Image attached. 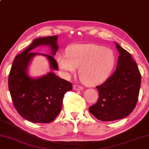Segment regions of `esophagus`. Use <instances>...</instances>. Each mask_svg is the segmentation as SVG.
<instances>
[{"mask_svg":"<svg viewBox=\"0 0 149 149\" xmlns=\"http://www.w3.org/2000/svg\"><path fill=\"white\" fill-rule=\"evenodd\" d=\"M73 89L74 91H82L83 90V87L78 85H73Z\"/></svg>","mask_w":149,"mask_h":149,"instance_id":"1","label":"esophagus"}]
</instances>
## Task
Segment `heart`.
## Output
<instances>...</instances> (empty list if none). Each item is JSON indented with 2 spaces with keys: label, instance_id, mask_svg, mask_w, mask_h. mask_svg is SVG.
<instances>
[{
  "label": "heart",
  "instance_id": "obj_1",
  "mask_svg": "<svg viewBox=\"0 0 149 149\" xmlns=\"http://www.w3.org/2000/svg\"><path fill=\"white\" fill-rule=\"evenodd\" d=\"M58 64L64 76L69 77L79 68L81 79L85 85L102 83L109 77L116 63L111 49L93 44H74L67 49V54L60 55Z\"/></svg>",
  "mask_w": 149,
  "mask_h": 149
}]
</instances>
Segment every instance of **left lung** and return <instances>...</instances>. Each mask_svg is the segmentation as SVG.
I'll use <instances>...</instances> for the list:
<instances>
[{
	"instance_id": "8db88e82",
	"label": "left lung",
	"mask_w": 149,
	"mask_h": 149,
	"mask_svg": "<svg viewBox=\"0 0 149 149\" xmlns=\"http://www.w3.org/2000/svg\"><path fill=\"white\" fill-rule=\"evenodd\" d=\"M120 54L116 70L102 85L96 87L97 102L90 106L89 112L103 122L126 118L136 105L141 75L130 54L115 42Z\"/></svg>"
}]
</instances>
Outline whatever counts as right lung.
Wrapping results in <instances>:
<instances>
[{
  "label": "right lung",
  "mask_w": 149,
  "mask_h": 149,
  "mask_svg": "<svg viewBox=\"0 0 149 149\" xmlns=\"http://www.w3.org/2000/svg\"><path fill=\"white\" fill-rule=\"evenodd\" d=\"M57 39L58 36L36 38L22 53L16 56L13 62L8 76L10 96L19 115L29 122L53 121L61 111L64 94L72 89V84L52 72L58 70L53 56L59 48ZM40 45L48 46L53 56L31 52L32 49ZM38 55L47 57L52 71L34 78L29 74V66Z\"/></svg>",
  "instance_id": "right-lung-1"
}]
</instances>
